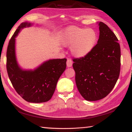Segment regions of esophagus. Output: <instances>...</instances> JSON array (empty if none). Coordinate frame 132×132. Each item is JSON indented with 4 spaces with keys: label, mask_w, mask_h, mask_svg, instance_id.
Returning a JSON list of instances; mask_svg holds the SVG:
<instances>
[{
    "label": "esophagus",
    "mask_w": 132,
    "mask_h": 132,
    "mask_svg": "<svg viewBox=\"0 0 132 132\" xmlns=\"http://www.w3.org/2000/svg\"><path fill=\"white\" fill-rule=\"evenodd\" d=\"M66 64H67V66H68V68H70V67L72 66L73 62H72V61H71V59H68V61H67Z\"/></svg>",
    "instance_id": "34e87169"
}]
</instances>
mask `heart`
I'll return each instance as SVG.
<instances>
[{
  "instance_id": "obj_1",
  "label": "heart",
  "mask_w": 132,
  "mask_h": 132,
  "mask_svg": "<svg viewBox=\"0 0 132 132\" xmlns=\"http://www.w3.org/2000/svg\"><path fill=\"white\" fill-rule=\"evenodd\" d=\"M97 41L98 35L94 29L76 26L64 29L60 38L62 45L71 46V54L78 58L87 55L95 47Z\"/></svg>"
}]
</instances>
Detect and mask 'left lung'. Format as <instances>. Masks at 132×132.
Returning <instances> with one entry per match:
<instances>
[{
  "instance_id": "obj_1",
  "label": "left lung",
  "mask_w": 132,
  "mask_h": 132,
  "mask_svg": "<svg viewBox=\"0 0 132 132\" xmlns=\"http://www.w3.org/2000/svg\"><path fill=\"white\" fill-rule=\"evenodd\" d=\"M100 36L93 50L84 57L73 60L75 80L85 100H101L114 87L119 76L120 48L118 39L108 26L98 23Z\"/></svg>"
}]
</instances>
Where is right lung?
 I'll return each mask as SVG.
<instances>
[{
    "instance_id": "right-lung-1",
    "label": "right lung",
    "mask_w": 132,
    "mask_h": 132,
    "mask_svg": "<svg viewBox=\"0 0 132 132\" xmlns=\"http://www.w3.org/2000/svg\"><path fill=\"white\" fill-rule=\"evenodd\" d=\"M33 24L22 23L15 31L7 46L6 68L9 77L17 93L32 103L48 101L55 92L57 82L66 68V58L50 59L34 70L23 69L15 55V38L21 29Z\"/></svg>"
}]
</instances>
